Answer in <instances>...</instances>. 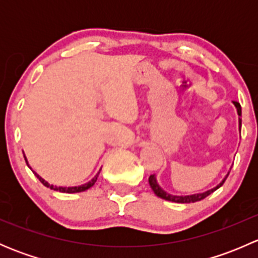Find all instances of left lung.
Here are the masks:
<instances>
[{
  "mask_svg": "<svg viewBox=\"0 0 258 258\" xmlns=\"http://www.w3.org/2000/svg\"><path fill=\"white\" fill-rule=\"evenodd\" d=\"M233 103H235L236 108H237L238 116H241V105L238 102H235V101H233ZM238 122H240V127H241V118H238ZM228 173H230V172H228ZM227 176H226V177L223 178L222 181H221L220 183L217 184V186L213 187V188L209 189V191L202 192V194L188 195V196H173V195H170V194H167V192H166V191H163V189L161 188L160 184H158V182H157V179H156V176L155 175H151L150 177H148V182H150L151 188H152V191L155 192L156 196L161 197V199L166 200V201L177 202V204H192V202H197V201H201V200L206 199V197L209 196V195L212 194V192H215L217 188H220V187L222 186L223 183H225V181H226V178H227Z\"/></svg>",
  "mask_w": 258,
  "mask_h": 258,
  "instance_id": "8db88e82",
  "label": "left lung"
}]
</instances>
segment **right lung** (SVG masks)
I'll list each match as a JSON object with an SVG mask.
<instances>
[{"label":"right lung","mask_w":258,"mask_h":258,"mask_svg":"<svg viewBox=\"0 0 258 258\" xmlns=\"http://www.w3.org/2000/svg\"><path fill=\"white\" fill-rule=\"evenodd\" d=\"M25 160H26V163H27V166H28V162H27V158H26V156H25ZM31 168V167H30ZM101 171V170H100ZM100 171H98L97 172V175L95 176V177H93L92 179H91V181H88L87 183H85V184H81V186H75V187H62V186H53V184H49L47 181H45V179H43L42 177H41V176H38L37 173L35 172V171H32L33 173H35V176H37V178L40 179L41 182H42V184L43 186H46V187H48V188H51V189H53V191H58V192H63V194H77V192H82V191H86V189H88L90 188V187H92L93 184H95V182L97 181V177H98V175H100Z\"/></svg>","instance_id":"right-lung-1"}]
</instances>
